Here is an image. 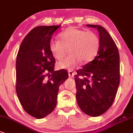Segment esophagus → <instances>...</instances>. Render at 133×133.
Here are the masks:
<instances>
[{
    "mask_svg": "<svg viewBox=\"0 0 133 133\" xmlns=\"http://www.w3.org/2000/svg\"><path fill=\"white\" fill-rule=\"evenodd\" d=\"M68 74H69V78H73L75 75V72L70 70V71H69L68 72Z\"/></svg>",
    "mask_w": 133,
    "mask_h": 133,
    "instance_id": "esophagus-1",
    "label": "esophagus"
}]
</instances>
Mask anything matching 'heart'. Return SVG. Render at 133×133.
<instances>
[{"label":"heart","mask_w":133,"mask_h":133,"mask_svg":"<svg viewBox=\"0 0 133 133\" xmlns=\"http://www.w3.org/2000/svg\"><path fill=\"white\" fill-rule=\"evenodd\" d=\"M59 40H51L50 51L55 59L61 60L69 47L71 53L58 63L59 69L72 70L82 61L87 63L93 59L99 49V37L93 32H87L75 27H69L59 34Z\"/></svg>","instance_id":"obj_1"}]
</instances>
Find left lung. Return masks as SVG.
Returning a JSON list of instances; mask_svg holds the SVG:
<instances>
[{
    "instance_id": "8db88e82",
    "label": "left lung",
    "mask_w": 133,
    "mask_h": 133,
    "mask_svg": "<svg viewBox=\"0 0 133 133\" xmlns=\"http://www.w3.org/2000/svg\"><path fill=\"white\" fill-rule=\"evenodd\" d=\"M99 32V49L93 61L77 70L76 99L84 113L97 117L111 107L120 84V55L115 42L105 28L87 24Z\"/></svg>"
}]
</instances>
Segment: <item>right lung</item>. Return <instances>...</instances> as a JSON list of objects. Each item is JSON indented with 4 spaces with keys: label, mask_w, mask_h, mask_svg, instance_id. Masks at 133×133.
<instances>
[{
    "label": "right lung",
    "mask_w": 133,
    "mask_h": 133,
    "mask_svg": "<svg viewBox=\"0 0 133 133\" xmlns=\"http://www.w3.org/2000/svg\"><path fill=\"white\" fill-rule=\"evenodd\" d=\"M60 26L34 28L23 39L16 57V94L25 111L38 119L53 111L59 87L68 78L65 70L54 71L55 59L49 48Z\"/></svg>",
    "instance_id": "add662e5"
}]
</instances>
